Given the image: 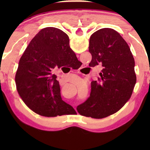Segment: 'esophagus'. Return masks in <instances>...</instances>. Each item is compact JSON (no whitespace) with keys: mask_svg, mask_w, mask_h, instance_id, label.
Listing matches in <instances>:
<instances>
[{"mask_svg":"<svg viewBox=\"0 0 150 150\" xmlns=\"http://www.w3.org/2000/svg\"><path fill=\"white\" fill-rule=\"evenodd\" d=\"M83 68H85V67H83ZM83 68H80V70H79V73H81V72H82V69H83Z\"/></svg>","mask_w":150,"mask_h":150,"instance_id":"obj_1","label":"esophagus"}]
</instances>
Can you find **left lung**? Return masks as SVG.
<instances>
[{
  "label": "left lung",
  "mask_w": 150,
  "mask_h": 150,
  "mask_svg": "<svg viewBox=\"0 0 150 150\" xmlns=\"http://www.w3.org/2000/svg\"><path fill=\"white\" fill-rule=\"evenodd\" d=\"M89 65H101L97 81L91 83L90 97L77 107L82 116L103 118L116 113L130 99L136 83L135 60L130 47L120 34L103 28L92 34Z\"/></svg>",
  "instance_id": "1"
}]
</instances>
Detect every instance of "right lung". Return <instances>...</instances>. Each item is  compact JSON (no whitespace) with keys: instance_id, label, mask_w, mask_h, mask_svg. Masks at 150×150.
Wrapping results in <instances>:
<instances>
[{"instance_id":"1","label":"right lung","mask_w":150,"mask_h":150,"mask_svg":"<svg viewBox=\"0 0 150 150\" xmlns=\"http://www.w3.org/2000/svg\"><path fill=\"white\" fill-rule=\"evenodd\" d=\"M77 61L64 32L55 27L42 29L30 42L18 63L15 80L22 101L43 116L76 113L62 100L59 82L52 70Z\"/></svg>"}]
</instances>
